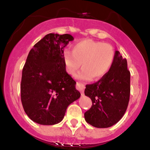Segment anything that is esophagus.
I'll return each mask as SVG.
<instances>
[{
    "mask_svg": "<svg viewBox=\"0 0 150 150\" xmlns=\"http://www.w3.org/2000/svg\"><path fill=\"white\" fill-rule=\"evenodd\" d=\"M76 88H78V90H79L80 91H81V93L82 94H83V91H84V88H85V86L83 85V83H79V82H77L76 83Z\"/></svg>",
    "mask_w": 150,
    "mask_h": 150,
    "instance_id": "1",
    "label": "esophagus"
}]
</instances>
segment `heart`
<instances>
[{"label":"heart","instance_id":"obj_1","mask_svg":"<svg viewBox=\"0 0 150 150\" xmlns=\"http://www.w3.org/2000/svg\"><path fill=\"white\" fill-rule=\"evenodd\" d=\"M64 63L69 75L74 76L81 68L78 78L83 80L100 79L111 68L115 58V51L110 45L91 40H83L75 43L72 53H64Z\"/></svg>","mask_w":150,"mask_h":150}]
</instances>
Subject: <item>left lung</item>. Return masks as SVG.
<instances>
[{"label": "left lung", "mask_w": 150, "mask_h": 150, "mask_svg": "<svg viewBox=\"0 0 150 150\" xmlns=\"http://www.w3.org/2000/svg\"><path fill=\"white\" fill-rule=\"evenodd\" d=\"M85 95L92 105L85 112L87 123L106 128L118 122L124 116L130 100V72L126 59L115 51L114 63L109 72L97 82L86 86Z\"/></svg>", "instance_id": "1"}]
</instances>
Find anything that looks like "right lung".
Listing matches in <instances>:
<instances>
[{"instance_id":"obj_1","label":"right lung","mask_w":150,"mask_h":150,"mask_svg":"<svg viewBox=\"0 0 150 150\" xmlns=\"http://www.w3.org/2000/svg\"><path fill=\"white\" fill-rule=\"evenodd\" d=\"M73 40L67 33H48L29 52L20 92L25 112L34 122L44 125L60 122L69 105L81 97L64 63V48Z\"/></svg>"}]
</instances>
